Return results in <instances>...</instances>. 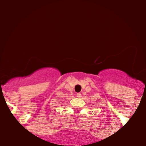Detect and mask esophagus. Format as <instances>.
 I'll list each match as a JSON object with an SVG mask.
<instances>
[{
  "label": "esophagus",
  "mask_w": 146,
  "mask_h": 146,
  "mask_svg": "<svg viewBox=\"0 0 146 146\" xmlns=\"http://www.w3.org/2000/svg\"><path fill=\"white\" fill-rule=\"evenodd\" d=\"M76 96L78 97V98H81V97H82V94H81V93H77V94H76Z\"/></svg>",
  "instance_id": "34e87169"
}]
</instances>
